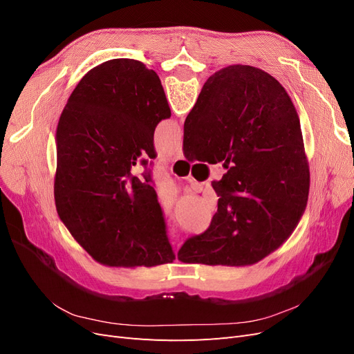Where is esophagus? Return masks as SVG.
<instances>
[{
    "label": "esophagus",
    "instance_id": "1",
    "mask_svg": "<svg viewBox=\"0 0 354 354\" xmlns=\"http://www.w3.org/2000/svg\"><path fill=\"white\" fill-rule=\"evenodd\" d=\"M174 159H183V151H181V147H177V149H176Z\"/></svg>",
    "mask_w": 354,
    "mask_h": 354
}]
</instances>
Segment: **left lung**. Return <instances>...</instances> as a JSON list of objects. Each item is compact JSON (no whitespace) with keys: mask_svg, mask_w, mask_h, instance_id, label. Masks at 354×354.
Here are the masks:
<instances>
[{"mask_svg":"<svg viewBox=\"0 0 354 354\" xmlns=\"http://www.w3.org/2000/svg\"><path fill=\"white\" fill-rule=\"evenodd\" d=\"M169 116L156 72L134 59L102 63L72 91L56 133L55 201L95 261L152 267L176 260L147 168L156 156L155 128ZM137 162L145 167L142 178L132 174Z\"/></svg>","mask_w":354,"mask_h":354,"instance_id":"8db88e82","label":"left lung"}]
</instances>
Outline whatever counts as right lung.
I'll use <instances>...</instances> for the list:
<instances>
[{"mask_svg": "<svg viewBox=\"0 0 354 354\" xmlns=\"http://www.w3.org/2000/svg\"><path fill=\"white\" fill-rule=\"evenodd\" d=\"M185 156L223 162L227 173L209 227L189 238L178 260L250 266L291 236L307 205L310 173L301 127L272 75L234 65L207 80L185 121Z\"/></svg>", "mask_w": 354, "mask_h": 354, "instance_id": "1", "label": "right lung"}]
</instances>
